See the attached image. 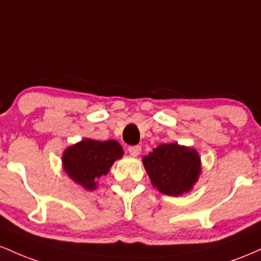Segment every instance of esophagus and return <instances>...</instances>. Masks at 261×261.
Masks as SVG:
<instances>
[{
	"mask_svg": "<svg viewBox=\"0 0 261 261\" xmlns=\"http://www.w3.org/2000/svg\"><path fill=\"white\" fill-rule=\"evenodd\" d=\"M127 151H128V153H130L131 155H133V157H137V155L140 154V152H141V146H130V147L127 148Z\"/></svg>",
	"mask_w": 261,
	"mask_h": 261,
	"instance_id": "obj_1",
	"label": "esophagus"
}]
</instances>
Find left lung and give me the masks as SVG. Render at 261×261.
<instances>
[{"label": "left lung", "instance_id": "1", "mask_svg": "<svg viewBox=\"0 0 261 261\" xmlns=\"http://www.w3.org/2000/svg\"><path fill=\"white\" fill-rule=\"evenodd\" d=\"M152 184L162 194L179 196L193 189L201 173L196 149L178 143L160 145L142 158Z\"/></svg>", "mask_w": 261, "mask_h": 261}]
</instances>
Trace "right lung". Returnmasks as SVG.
Returning a JSON list of instances; mask_svg holds the SVG:
<instances>
[{
    "mask_svg": "<svg viewBox=\"0 0 261 261\" xmlns=\"http://www.w3.org/2000/svg\"><path fill=\"white\" fill-rule=\"evenodd\" d=\"M124 154L115 140H82L68 147L62 154V164L67 175L87 190L97 189V179L107 175L116 160Z\"/></svg>",
    "mask_w": 261,
    "mask_h": 261,
    "instance_id": "1",
    "label": "right lung"
}]
</instances>
